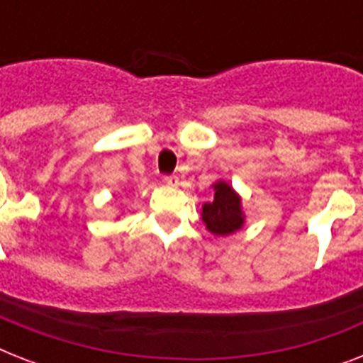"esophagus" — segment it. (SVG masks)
Instances as JSON below:
<instances>
[{
	"label": "esophagus",
	"instance_id": "obj_1",
	"mask_svg": "<svg viewBox=\"0 0 363 363\" xmlns=\"http://www.w3.org/2000/svg\"><path fill=\"white\" fill-rule=\"evenodd\" d=\"M164 182L167 184V186H177V184H179V177L167 175V177H164Z\"/></svg>",
	"mask_w": 363,
	"mask_h": 363
}]
</instances>
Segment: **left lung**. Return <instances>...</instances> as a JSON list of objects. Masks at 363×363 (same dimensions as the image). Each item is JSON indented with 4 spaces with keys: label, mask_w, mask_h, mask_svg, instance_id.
I'll use <instances>...</instances> for the list:
<instances>
[{
    "label": "left lung",
    "mask_w": 363,
    "mask_h": 363,
    "mask_svg": "<svg viewBox=\"0 0 363 363\" xmlns=\"http://www.w3.org/2000/svg\"><path fill=\"white\" fill-rule=\"evenodd\" d=\"M213 188L215 199L201 207V220L205 222L207 230L215 235H230L241 230L245 224V215L239 194L224 181L215 182Z\"/></svg>",
    "instance_id": "obj_1"
}]
</instances>
